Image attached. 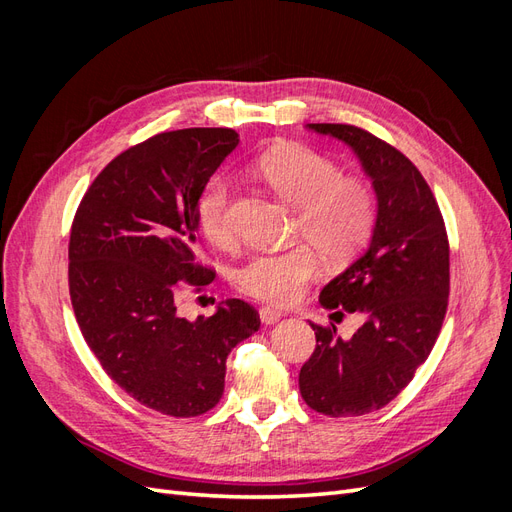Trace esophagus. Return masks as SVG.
Here are the masks:
<instances>
[{"instance_id":"obj_1","label":"esophagus","mask_w":512,"mask_h":512,"mask_svg":"<svg viewBox=\"0 0 512 512\" xmlns=\"http://www.w3.org/2000/svg\"><path fill=\"white\" fill-rule=\"evenodd\" d=\"M282 312H277V309H273V307H260V320H262V324H277L282 320Z\"/></svg>"}]
</instances>
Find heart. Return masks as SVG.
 Segmentation results:
<instances>
[{
  "instance_id": "obj_1",
  "label": "heart",
  "mask_w": 512,
  "mask_h": 512,
  "mask_svg": "<svg viewBox=\"0 0 512 512\" xmlns=\"http://www.w3.org/2000/svg\"><path fill=\"white\" fill-rule=\"evenodd\" d=\"M258 175L284 203L299 209L297 235L312 243L329 265H346L371 237L376 200L359 179L344 177L333 160L303 145L267 151L256 164ZM230 179L215 175L200 192L196 218L207 241L228 245ZM318 275V256L307 245L288 252L254 254L235 273L237 288L247 297L269 305H290Z\"/></svg>"
}]
</instances>
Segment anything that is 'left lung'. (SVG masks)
Segmentation results:
<instances>
[{
    "label": "left lung",
    "instance_id": "8db88e82",
    "mask_svg": "<svg viewBox=\"0 0 512 512\" xmlns=\"http://www.w3.org/2000/svg\"><path fill=\"white\" fill-rule=\"evenodd\" d=\"M346 143L376 194L367 250L322 288L324 309L361 314L350 339L335 324L316 331V350L301 367L305 404L327 416L384 408L414 378L436 344L448 303V239L436 198L404 153L344 123H307Z\"/></svg>",
    "mask_w": 512,
    "mask_h": 512
}]
</instances>
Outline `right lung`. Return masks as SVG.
I'll return each mask as SVG.
<instances>
[{
  "label": "right lung",
  "instance_id": "1",
  "mask_svg": "<svg viewBox=\"0 0 512 512\" xmlns=\"http://www.w3.org/2000/svg\"><path fill=\"white\" fill-rule=\"evenodd\" d=\"M237 145L228 128L153 136L102 170L72 222L68 282L85 342L115 384L168 416L218 404L230 350L260 329L241 299L218 303L209 318L177 312L179 282L213 277L196 260V207Z\"/></svg>",
  "mask_w": 512,
  "mask_h": 512
}]
</instances>
